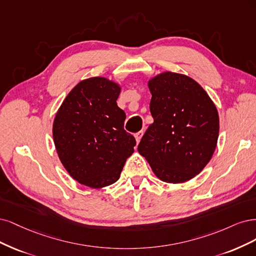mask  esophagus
<instances>
[{"mask_svg": "<svg viewBox=\"0 0 256 256\" xmlns=\"http://www.w3.org/2000/svg\"><path fill=\"white\" fill-rule=\"evenodd\" d=\"M142 135H144V132H142V130H140V132H138V133H136V134H135V139H136L137 144L140 142V139H142Z\"/></svg>", "mask_w": 256, "mask_h": 256, "instance_id": "obj_1", "label": "esophagus"}]
</instances>
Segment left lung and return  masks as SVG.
I'll list each match as a JSON object with an SVG mask.
<instances>
[{
	"instance_id": "1",
	"label": "left lung",
	"mask_w": 256,
	"mask_h": 256,
	"mask_svg": "<svg viewBox=\"0 0 256 256\" xmlns=\"http://www.w3.org/2000/svg\"><path fill=\"white\" fill-rule=\"evenodd\" d=\"M154 122L138 152L166 183H185L204 169L215 152L219 116L215 104L194 80L162 72L148 82Z\"/></svg>"
}]
</instances>
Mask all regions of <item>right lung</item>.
<instances>
[{"instance_id":"add662e5","label":"right lung","mask_w":256,"mask_h":256,"mask_svg":"<svg viewBox=\"0 0 256 256\" xmlns=\"http://www.w3.org/2000/svg\"><path fill=\"white\" fill-rule=\"evenodd\" d=\"M121 87L108 78H86L57 110L53 139L64 169L82 185L103 188L117 182L136 140L124 130L117 105Z\"/></svg>"}]
</instances>
